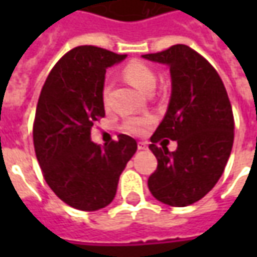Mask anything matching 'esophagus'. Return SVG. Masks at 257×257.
I'll return each instance as SVG.
<instances>
[{
  "label": "esophagus",
  "instance_id": "34e87169",
  "mask_svg": "<svg viewBox=\"0 0 257 257\" xmlns=\"http://www.w3.org/2000/svg\"><path fill=\"white\" fill-rule=\"evenodd\" d=\"M137 147H139V150H146V149H147V144L143 143V142H139Z\"/></svg>",
  "mask_w": 257,
  "mask_h": 257
}]
</instances>
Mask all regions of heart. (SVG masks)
<instances>
[{"label": "heart", "instance_id": "heart-1", "mask_svg": "<svg viewBox=\"0 0 257 257\" xmlns=\"http://www.w3.org/2000/svg\"><path fill=\"white\" fill-rule=\"evenodd\" d=\"M124 78L136 87L137 90H140L142 93L149 94L156 85V74L154 71L147 64H144L142 61L133 60L130 63H127L123 68ZM108 93L110 88L108 85H103L101 88V100L104 105L108 104ZM154 124L153 115H142V117H130L127 120H124L123 128L124 133L130 134V136H143L147 133V130Z\"/></svg>", "mask_w": 257, "mask_h": 257}]
</instances>
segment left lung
<instances>
[{
    "label": "left lung",
    "instance_id": "8db88e82",
    "mask_svg": "<svg viewBox=\"0 0 257 257\" xmlns=\"http://www.w3.org/2000/svg\"><path fill=\"white\" fill-rule=\"evenodd\" d=\"M143 58L170 67L172 97L163 121L152 136L157 169L149 190L159 202L184 207L200 200L220 179L234 139L230 100L213 65L184 44ZM162 138L178 142L176 152L157 148Z\"/></svg>",
    "mask_w": 257,
    "mask_h": 257
}]
</instances>
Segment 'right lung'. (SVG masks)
<instances>
[{"instance_id":"right-lung-1","label":"right lung","mask_w":257,"mask_h":257,"mask_svg":"<svg viewBox=\"0 0 257 257\" xmlns=\"http://www.w3.org/2000/svg\"><path fill=\"white\" fill-rule=\"evenodd\" d=\"M125 58L94 45L70 50L41 88L33 139L50 189L68 206L94 212L113 202L120 174L137 150L133 137L95 144L91 128L105 115L101 100L105 68Z\"/></svg>"}]
</instances>
